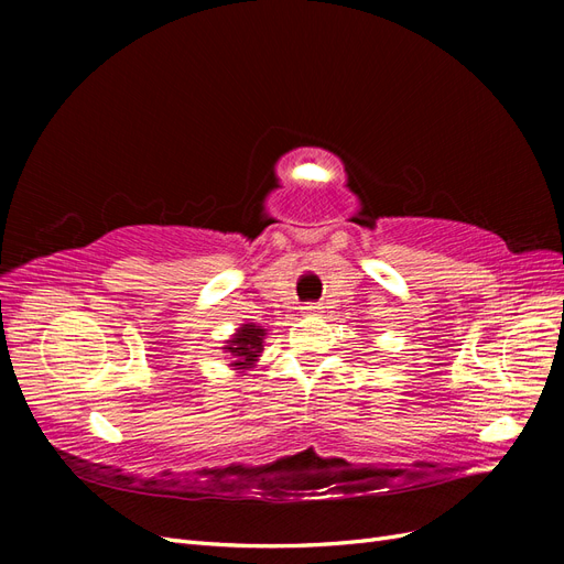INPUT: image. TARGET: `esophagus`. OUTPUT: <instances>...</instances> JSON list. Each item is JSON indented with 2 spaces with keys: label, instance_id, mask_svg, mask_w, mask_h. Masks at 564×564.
Segmentation results:
<instances>
[{
  "label": "esophagus",
  "instance_id": "1",
  "mask_svg": "<svg viewBox=\"0 0 564 564\" xmlns=\"http://www.w3.org/2000/svg\"><path fill=\"white\" fill-rule=\"evenodd\" d=\"M303 311H305V313H319V305H317V303H305Z\"/></svg>",
  "mask_w": 564,
  "mask_h": 564
}]
</instances>
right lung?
<instances>
[{"label": "right lung", "mask_w": 564, "mask_h": 564, "mask_svg": "<svg viewBox=\"0 0 564 564\" xmlns=\"http://www.w3.org/2000/svg\"><path fill=\"white\" fill-rule=\"evenodd\" d=\"M263 329L256 327V324H242L237 329L235 338L226 346V350L232 357V367H249L256 362V357L263 350Z\"/></svg>", "instance_id": "right-lung-1"}]
</instances>
